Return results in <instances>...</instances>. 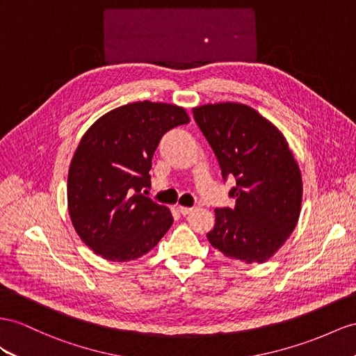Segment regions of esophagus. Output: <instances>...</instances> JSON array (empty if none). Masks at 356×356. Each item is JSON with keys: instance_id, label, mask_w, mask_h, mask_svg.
I'll list each match as a JSON object with an SVG mask.
<instances>
[{"instance_id": "1", "label": "esophagus", "mask_w": 356, "mask_h": 356, "mask_svg": "<svg viewBox=\"0 0 356 356\" xmlns=\"http://www.w3.org/2000/svg\"><path fill=\"white\" fill-rule=\"evenodd\" d=\"M194 211V207H185V206H179V212L181 215H189L191 212Z\"/></svg>"}]
</instances>
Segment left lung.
Instances as JSON below:
<instances>
[{"label":"left lung","instance_id":"8db88e82","mask_svg":"<svg viewBox=\"0 0 356 356\" xmlns=\"http://www.w3.org/2000/svg\"><path fill=\"white\" fill-rule=\"evenodd\" d=\"M194 120L221 167L234 177V207L216 209L207 239L224 256L245 263L272 257L295 230L302 180L284 136L256 109L216 104L193 109Z\"/></svg>","mask_w":356,"mask_h":356}]
</instances>
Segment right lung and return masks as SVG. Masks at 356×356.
<instances>
[{"label":"right lung","mask_w":356,"mask_h":356,"mask_svg":"<svg viewBox=\"0 0 356 356\" xmlns=\"http://www.w3.org/2000/svg\"><path fill=\"white\" fill-rule=\"evenodd\" d=\"M186 123L184 108L144 100L113 109L83 136L67 177L69 213L79 238L100 257L135 260L168 232L170 211L141 191L150 185L163 134Z\"/></svg>","instance_id":"add662e5"}]
</instances>
